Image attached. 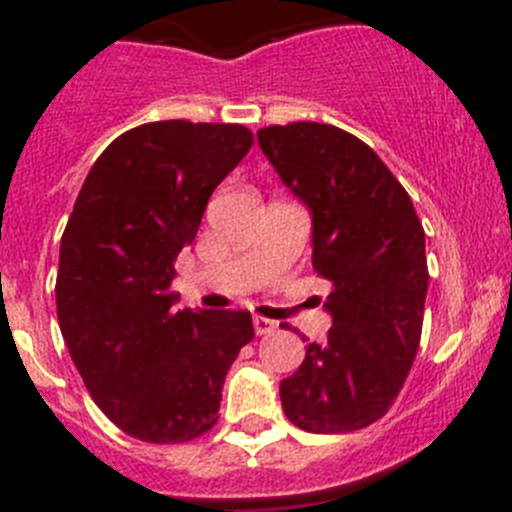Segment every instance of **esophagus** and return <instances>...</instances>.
Segmentation results:
<instances>
[{
	"label": "esophagus",
	"mask_w": 512,
	"mask_h": 512,
	"mask_svg": "<svg viewBox=\"0 0 512 512\" xmlns=\"http://www.w3.org/2000/svg\"><path fill=\"white\" fill-rule=\"evenodd\" d=\"M252 324H255V332L260 334V337L272 334L277 329V322H272V319H267V317H252Z\"/></svg>",
	"instance_id": "1"
}]
</instances>
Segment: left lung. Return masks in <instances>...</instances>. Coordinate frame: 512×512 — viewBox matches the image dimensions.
<instances>
[{
    "label": "left lung",
    "instance_id": "8db88e82",
    "mask_svg": "<svg viewBox=\"0 0 512 512\" xmlns=\"http://www.w3.org/2000/svg\"><path fill=\"white\" fill-rule=\"evenodd\" d=\"M257 141L312 210V265L332 285L327 342L282 379V409L309 433L359 431L391 409L421 342V220L384 160L342 128L299 121L260 128Z\"/></svg>",
    "mask_w": 512,
    "mask_h": 512
}]
</instances>
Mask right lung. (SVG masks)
Returning a JSON list of instances; mask_svg holds the SVG:
<instances>
[{
    "label": "right lung",
    "instance_id": "add662e5",
    "mask_svg": "<svg viewBox=\"0 0 512 512\" xmlns=\"http://www.w3.org/2000/svg\"><path fill=\"white\" fill-rule=\"evenodd\" d=\"M252 143L240 123L131 128L98 156L61 235V334L98 409L138 441L208 433L227 371L255 337L250 312L175 309L170 292L175 257Z\"/></svg>",
    "mask_w": 512,
    "mask_h": 512
}]
</instances>
